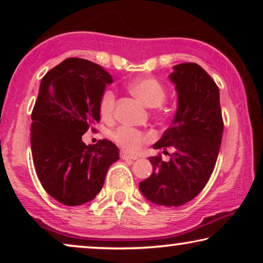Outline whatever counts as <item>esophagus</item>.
Returning <instances> with one entry per match:
<instances>
[{
  "mask_svg": "<svg viewBox=\"0 0 263 263\" xmlns=\"http://www.w3.org/2000/svg\"><path fill=\"white\" fill-rule=\"evenodd\" d=\"M121 158L123 160H136V159H138V157H136V156H133V154L123 152V151L121 152Z\"/></svg>",
  "mask_w": 263,
  "mask_h": 263,
  "instance_id": "esophagus-1",
  "label": "esophagus"
}]
</instances>
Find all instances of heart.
Returning <instances> with one entry per match:
<instances>
[{"label": "heart", "instance_id": "heart-1", "mask_svg": "<svg viewBox=\"0 0 263 263\" xmlns=\"http://www.w3.org/2000/svg\"><path fill=\"white\" fill-rule=\"evenodd\" d=\"M129 91L139 98L148 107H159L166 98V88L156 78L136 79L128 85ZM115 106H116V95L112 89H105L99 100V112L103 118L109 120L112 117ZM111 138L129 152H136L143 142L149 139V135L138 129L121 125L111 133Z\"/></svg>", "mask_w": 263, "mask_h": 263}]
</instances>
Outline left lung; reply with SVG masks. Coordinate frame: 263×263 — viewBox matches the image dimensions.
Returning a JSON list of instances; mask_svg holds the SVG:
<instances>
[{
  "label": "left lung",
  "mask_w": 263,
  "mask_h": 263,
  "mask_svg": "<svg viewBox=\"0 0 263 263\" xmlns=\"http://www.w3.org/2000/svg\"><path fill=\"white\" fill-rule=\"evenodd\" d=\"M168 78L176 85L177 111L171 127L153 147L171 146L175 152L168 161L151 157L153 174L139 188L158 206L179 207L207 184L217 163L224 122L218 86L199 64H177Z\"/></svg>",
  "instance_id": "obj_1"
}]
</instances>
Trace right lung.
<instances>
[{"mask_svg": "<svg viewBox=\"0 0 263 263\" xmlns=\"http://www.w3.org/2000/svg\"><path fill=\"white\" fill-rule=\"evenodd\" d=\"M109 84L112 77L103 67L75 57L42 79L32 111V157L43 188L66 206L95 199L109 167L120 159L109 140L93 146L82 142V135L100 121L99 100Z\"/></svg>", "mask_w": 263, "mask_h": 263, "instance_id": "1", "label": "right lung"}]
</instances>
